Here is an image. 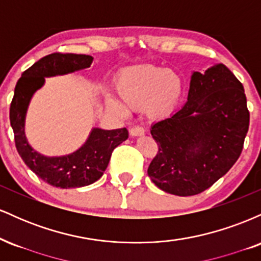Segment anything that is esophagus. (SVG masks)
<instances>
[{
  "instance_id": "1",
  "label": "esophagus",
  "mask_w": 261,
  "mask_h": 261,
  "mask_svg": "<svg viewBox=\"0 0 261 261\" xmlns=\"http://www.w3.org/2000/svg\"><path fill=\"white\" fill-rule=\"evenodd\" d=\"M145 134V128H143L142 126H133L130 128V135L131 136H141V135Z\"/></svg>"
}]
</instances>
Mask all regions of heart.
Returning <instances> with one entry per match:
<instances>
[{"mask_svg":"<svg viewBox=\"0 0 261 261\" xmlns=\"http://www.w3.org/2000/svg\"><path fill=\"white\" fill-rule=\"evenodd\" d=\"M116 94L126 108L139 109L152 118H162L175 109L180 100L184 83L180 74L168 68L143 65L125 70L116 81ZM107 106L122 114L124 107L113 97H107Z\"/></svg>","mask_w":261,"mask_h":261,"instance_id":"obj_1","label":"heart"}]
</instances>
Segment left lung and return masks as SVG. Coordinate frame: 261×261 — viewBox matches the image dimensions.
I'll return each mask as SVG.
<instances>
[{
    "label": "left lung",
    "mask_w": 261,
    "mask_h": 261,
    "mask_svg": "<svg viewBox=\"0 0 261 261\" xmlns=\"http://www.w3.org/2000/svg\"><path fill=\"white\" fill-rule=\"evenodd\" d=\"M249 128L243 85L218 64L191 76L188 101L174 115L152 125L158 152L148 176L178 196L202 193L232 168Z\"/></svg>",
    "instance_id": "obj_1"
}]
</instances>
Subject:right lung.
Masks as SVG:
<instances>
[{
  "label": "right lung",
  "mask_w": 261,
  "mask_h": 261,
  "mask_svg": "<svg viewBox=\"0 0 261 261\" xmlns=\"http://www.w3.org/2000/svg\"><path fill=\"white\" fill-rule=\"evenodd\" d=\"M89 55L54 53L44 56L18 80L10 108L11 126L16 148L29 169L45 182L56 188L71 189L93 184L106 172L114 148L128 137L125 127L115 130L93 128L88 140L73 153L62 157H45L27 142L24 119L32 95L44 85L45 77L66 74L92 65Z\"/></svg>",
  "instance_id": "right-lung-1"
}]
</instances>
